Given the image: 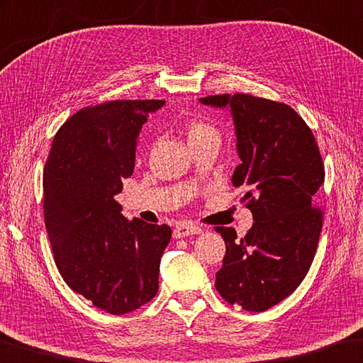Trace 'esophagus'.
<instances>
[{"label": "esophagus", "instance_id": "obj_1", "mask_svg": "<svg viewBox=\"0 0 363 363\" xmlns=\"http://www.w3.org/2000/svg\"><path fill=\"white\" fill-rule=\"evenodd\" d=\"M201 230L198 225L194 223H178L174 228V238H185V236H193V235H199Z\"/></svg>", "mask_w": 363, "mask_h": 363}]
</instances>
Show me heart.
Wrapping results in <instances>:
<instances>
[{
	"instance_id": "1",
	"label": "heart",
	"mask_w": 363,
	"mask_h": 363,
	"mask_svg": "<svg viewBox=\"0 0 363 363\" xmlns=\"http://www.w3.org/2000/svg\"><path fill=\"white\" fill-rule=\"evenodd\" d=\"M188 132V140H194V138H201V136H207V135H216V130H213L212 125L201 121H191L186 127Z\"/></svg>"
}]
</instances>
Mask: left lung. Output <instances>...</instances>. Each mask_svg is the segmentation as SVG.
<instances>
[{"label": "left lung", "mask_w": 363, "mask_h": 363, "mask_svg": "<svg viewBox=\"0 0 363 363\" xmlns=\"http://www.w3.org/2000/svg\"><path fill=\"white\" fill-rule=\"evenodd\" d=\"M230 109L241 159L231 177L245 186L252 228L238 240L217 227L227 246L216 288L230 304L264 312L299 286L311 269L322 231V211L312 207L325 167L312 130L288 104L236 93L201 98Z\"/></svg>", "instance_id": "obj_1"}]
</instances>
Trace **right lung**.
Listing matches in <instances>:
<instances>
[{"instance_id":"1","label":"right lung","mask_w":363,"mask_h":363,"mask_svg":"<svg viewBox=\"0 0 363 363\" xmlns=\"http://www.w3.org/2000/svg\"><path fill=\"white\" fill-rule=\"evenodd\" d=\"M165 101H109L80 109L57 130L43 174V209L64 281L94 307L133 312L159 289L169 225L122 216L114 196L133 174L136 140Z\"/></svg>"}]
</instances>
